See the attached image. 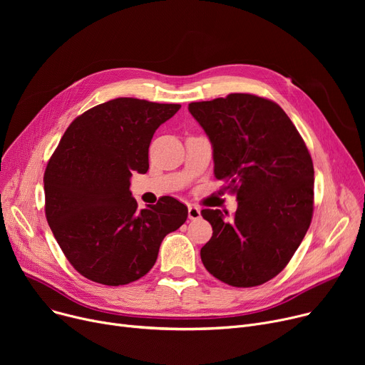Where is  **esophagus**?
<instances>
[{"mask_svg": "<svg viewBox=\"0 0 365 365\" xmlns=\"http://www.w3.org/2000/svg\"><path fill=\"white\" fill-rule=\"evenodd\" d=\"M187 217L190 220H197L201 217V210L197 205H189L187 207Z\"/></svg>", "mask_w": 365, "mask_h": 365, "instance_id": "34e87169", "label": "esophagus"}]
</instances>
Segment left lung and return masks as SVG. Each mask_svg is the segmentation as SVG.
Segmentation results:
<instances>
[{"label":"left lung","mask_w":365,"mask_h":365,"mask_svg":"<svg viewBox=\"0 0 365 365\" xmlns=\"http://www.w3.org/2000/svg\"><path fill=\"white\" fill-rule=\"evenodd\" d=\"M213 145L215 176L237 194L235 216L205 208L213 237L201 248L205 269L232 287L277 277L308 232L314 164L297 128L275 102L248 93L189 103Z\"/></svg>","instance_id":"obj_1"}]
</instances>
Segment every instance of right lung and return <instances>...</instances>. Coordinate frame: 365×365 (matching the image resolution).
Returning a JSON list of instances; mask_svg holds the SVG:
<instances>
[{"label": "right lung", "instance_id": "right-lung-1", "mask_svg": "<svg viewBox=\"0 0 365 365\" xmlns=\"http://www.w3.org/2000/svg\"><path fill=\"white\" fill-rule=\"evenodd\" d=\"M180 109L118 98L66 128L44 173L46 217L69 263L87 279L124 285L155 264L164 237L179 229L187 207L173 197L139 210L130 192L134 171L149 168L155 130Z\"/></svg>", "mask_w": 365, "mask_h": 365}]
</instances>
